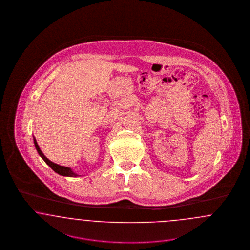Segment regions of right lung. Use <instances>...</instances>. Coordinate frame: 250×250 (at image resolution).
Wrapping results in <instances>:
<instances>
[{"instance_id": "obj_1", "label": "right lung", "mask_w": 250, "mask_h": 250, "mask_svg": "<svg viewBox=\"0 0 250 250\" xmlns=\"http://www.w3.org/2000/svg\"><path fill=\"white\" fill-rule=\"evenodd\" d=\"M34 143H35L36 148H37V150H38L40 157L42 158V159L45 161V163H46L54 172H56L57 174H59V175H61V176H65V177H77V176H79V175H77L76 173H74L73 171L71 170V168L66 167H63V166H59V165H57V164H54L52 161H50L48 158L46 157V156L42 153V151H41L39 145L37 143V140H36L35 137H34Z\"/></svg>"}]
</instances>
